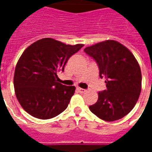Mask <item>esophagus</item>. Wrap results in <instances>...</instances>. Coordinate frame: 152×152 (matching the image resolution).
I'll return each mask as SVG.
<instances>
[{"instance_id":"1","label":"esophagus","mask_w":152,"mask_h":152,"mask_svg":"<svg viewBox=\"0 0 152 152\" xmlns=\"http://www.w3.org/2000/svg\"><path fill=\"white\" fill-rule=\"evenodd\" d=\"M77 90H78V91H79L80 93H85L86 91V89H81V88H77Z\"/></svg>"}]
</instances>
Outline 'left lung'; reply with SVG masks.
<instances>
[{
    "mask_svg": "<svg viewBox=\"0 0 152 152\" xmlns=\"http://www.w3.org/2000/svg\"><path fill=\"white\" fill-rule=\"evenodd\" d=\"M98 63L99 76L105 78L107 89L99 92L96 103L89 110L103 121H114L132 111L140 95L142 73L130 50L113 40L84 50Z\"/></svg>",
    "mask_w": 152,
    "mask_h": 152,
    "instance_id": "1",
    "label": "left lung"
}]
</instances>
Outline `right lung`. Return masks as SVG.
Segmentation results:
<instances>
[{
  "label": "right lung",
  "mask_w": 152,
  "mask_h": 152,
  "mask_svg": "<svg viewBox=\"0 0 152 152\" xmlns=\"http://www.w3.org/2000/svg\"><path fill=\"white\" fill-rule=\"evenodd\" d=\"M83 46L43 38L23 51L15 66L14 86L18 102L28 114L47 120L67 107L76 88L57 82V73Z\"/></svg>",
  "instance_id": "add662e5"
}]
</instances>
